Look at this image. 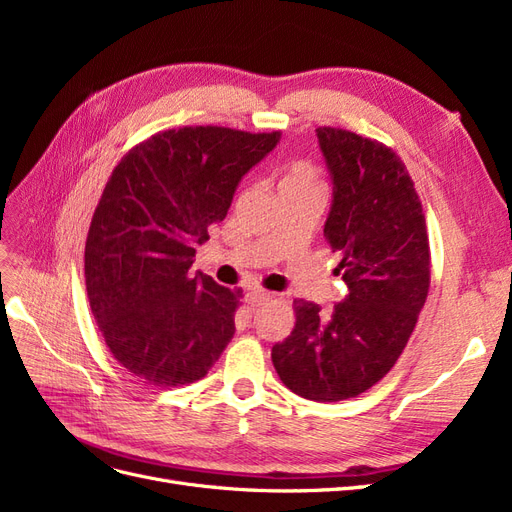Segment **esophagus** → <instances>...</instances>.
<instances>
[{
	"label": "esophagus",
	"mask_w": 512,
	"mask_h": 512,
	"mask_svg": "<svg viewBox=\"0 0 512 512\" xmlns=\"http://www.w3.org/2000/svg\"><path fill=\"white\" fill-rule=\"evenodd\" d=\"M273 299V294L271 292H267V290H250L245 294V301L250 303V305H262V303H267V301H271Z\"/></svg>",
	"instance_id": "1"
}]
</instances>
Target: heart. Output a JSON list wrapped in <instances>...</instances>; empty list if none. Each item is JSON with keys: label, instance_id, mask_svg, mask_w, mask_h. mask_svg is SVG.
I'll return each mask as SVG.
<instances>
[{"label": "heart", "instance_id": "heart-1", "mask_svg": "<svg viewBox=\"0 0 512 512\" xmlns=\"http://www.w3.org/2000/svg\"><path fill=\"white\" fill-rule=\"evenodd\" d=\"M318 170L309 162H294L288 166L280 190H312L318 188Z\"/></svg>", "mask_w": 512, "mask_h": 512}]
</instances>
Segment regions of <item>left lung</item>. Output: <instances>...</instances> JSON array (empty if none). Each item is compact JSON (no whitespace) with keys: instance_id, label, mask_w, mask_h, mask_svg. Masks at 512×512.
<instances>
[{"instance_id":"8db88e82","label":"left lung","mask_w":512,"mask_h":512,"mask_svg":"<svg viewBox=\"0 0 512 512\" xmlns=\"http://www.w3.org/2000/svg\"><path fill=\"white\" fill-rule=\"evenodd\" d=\"M318 143L333 179L324 224L344 301L322 312L294 301L292 333L271 350L277 376L312 401L365 393L404 352L431 282L429 237L421 198L406 164L384 143L322 126Z\"/></svg>"}]
</instances>
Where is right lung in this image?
<instances>
[{"label":"right lung","instance_id":"right-lung-1","mask_svg":"<svg viewBox=\"0 0 512 512\" xmlns=\"http://www.w3.org/2000/svg\"><path fill=\"white\" fill-rule=\"evenodd\" d=\"M280 136L185 126L149 136L115 166L87 232L85 284L108 350L132 376L196 382L235 335L241 288L192 275L194 245Z\"/></svg>","mask_w":512,"mask_h":512}]
</instances>
